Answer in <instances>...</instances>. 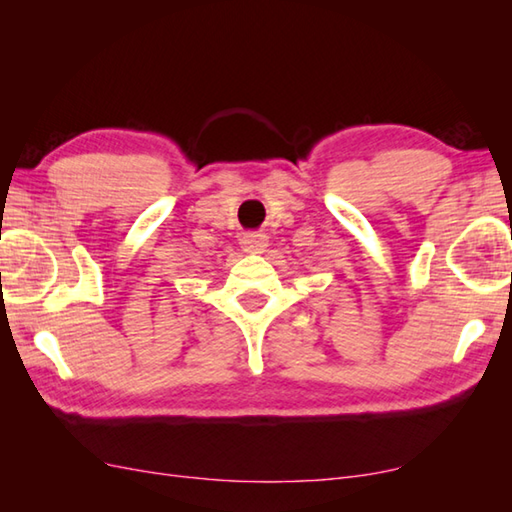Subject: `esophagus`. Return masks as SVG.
<instances>
[{"mask_svg": "<svg viewBox=\"0 0 512 512\" xmlns=\"http://www.w3.org/2000/svg\"><path fill=\"white\" fill-rule=\"evenodd\" d=\"M239 244H242L244 253L259 255L268 248V235L266 233H244L242 239H239Z\"/></svg>", "mask_w": 512, "mask_h": 512, "instance_id": "obj_1", "label": "esophagus"}]
</instances>
